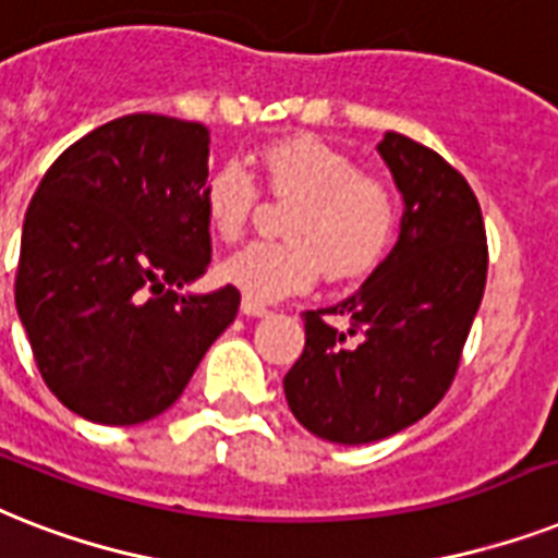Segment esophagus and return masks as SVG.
<instances>
[{
	"label": "esophagus",
	"mask_w": 558,
	"mask_h": 558,
	"mask_svg": "<svg viewBox=\"0 0 558 558\" xmlns=\"http://www.w3.org/2000/svg\"><path fill=\"white\" fill-rule=\"evenodd\" d=\"M242 314H247V316H267V314H270V311H267V305H262V302L251 300V296H244V300H242Z\"/></svg>",
	"instance_id": "1"
}]
</instances>
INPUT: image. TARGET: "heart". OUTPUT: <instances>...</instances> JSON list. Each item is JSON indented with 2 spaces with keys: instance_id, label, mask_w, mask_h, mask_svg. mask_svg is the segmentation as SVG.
<instances>
[{
  "instance_id": "heart-1",
  "label": "heart",
  "mask_w": 558,
  "mask_h": 558,
  "mask_svg": "<svg viewBox=\"0 0 558 558\" xmlns=\"http://www.w3.org/2000/svg\"><path fill=\"white\" fill-rule=\"evenodd\" d=\"M265 190L293 202L284 216V242H253L221 262V279L256 302L307 291L323 274L351 282L372 274L395 244L398 195L386 181L365 175L351 155L311 135L282 137L256 155ZM258 202L256 178L227 160L207 178L204 216L225 242L247 230Z\"/></svg>"
}]
</instances>
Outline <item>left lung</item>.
I'll return each mask as SVG.
<instances>
[{
	"mask_svg": "<svg viewBox=\"0 0 558 558\" xmlns=\"http://www.w3.org/2000/svg\"><path fill=\"white\" fill-rule=\"evenodd\" d=\"M377 153L403 193L398 244L354 296L302 314L305 351L284 374L293 417L349 447L389 438L440 403L487 284V230L466 178L400 132H386Z\"/></svg>",
	"mask_w": 558,
	"mask_h": 558,
	"instance_id": "obj_1",
	"label": "left lung"
}]
</instances>
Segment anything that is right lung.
I'll use <instances>...</instances> for the list:
<instances>
[{
    "mask_svg": "<svg viewBox=\"0 0 558 558\" xmlns=\"http://www.w3.org/2000/svg\"><path fill=\"white\" fill-rule=\"evenodd\" d=\"M209 132L126 114L53 160L31 198L16 311L43 380L92 423L132 426L181 398L242 293L178 288L207 274Z\"/></svg>",
    "mask_w": 558,
    "mask_h": 558,
    "instance_id": "right-lung-1",
    "label": "right lung"
}]
</instances>
